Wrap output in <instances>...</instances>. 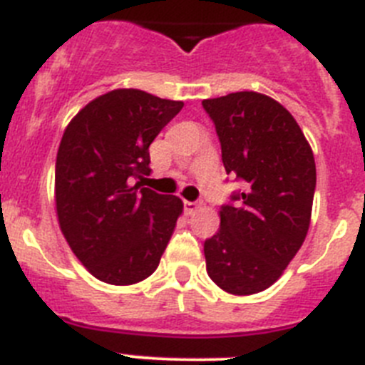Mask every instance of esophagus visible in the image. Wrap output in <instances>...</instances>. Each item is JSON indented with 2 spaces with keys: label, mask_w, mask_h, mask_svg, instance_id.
Returning <instances> with one entry per match:
<instances>
[{
  "label": "esophagus",
  "mask_w": 365,
  "mask_h": 365,
  "mask_svg": "<svg viewBox=\"0 0 365 365\" xmlns=\"http://www.w3.org/2000/svg\"><path fill=\"white\" fill-rule=\"evenodd\" d=\"M199 208H200L199 202H190V200H185V212L188 213V215L195 213Z\"/></svg>",
  "instance_id": "1"
}]
</instances>
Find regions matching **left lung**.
I'll list each match as a JSON object with an SVG mask.
<instances>
[{
  "instance_id": "obj_1",
  "label": "left lung",
  "mask_w": 365,
  "mask_h": 365,
  "mask_svg": "<svg viewBox=\"0 0 365 365\" xmlns=\"http://www.w3.org/2000/svg\"><path fill=\"white\" fill-rule=\"evenodd\" d=\"M202 106L215 123L224 168L244 180L205 242L206 272L226 293L255 295L280 279L306 239L315 157L295 117L266 93H228Z\"/></svg>"
}]
</instances>
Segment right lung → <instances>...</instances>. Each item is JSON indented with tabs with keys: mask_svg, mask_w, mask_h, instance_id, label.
Wrapping results in <instances>:
<instances>
[{
	"mask_svg": "<svg viewBox=\"0 0 365 365\" xmlns=\"http://www.w3.org/2000/svg\"><path fill=\"white\" fill-rule=\"evenodd\" d=\"M185 106L137 88H117L83 106L56 159V213L73 255L101 282L145 280L182 213V200L143 188L150 145Z\"/></svg>",
	"mask_w": 365,
	"mask_h": 365,
	"instance_id": "right-lung-1",
	"label": "right lung"
}]
</instances>
